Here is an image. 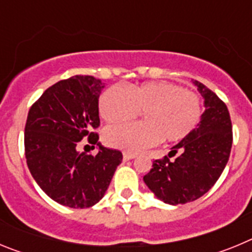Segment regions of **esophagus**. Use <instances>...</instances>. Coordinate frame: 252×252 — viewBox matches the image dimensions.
<instances>
[{"label": "esophagus", "instance_id": "esophagus-1", "mask_svg": "<svg viewBox=\"0 0 252 252\" xmlns=\"http://www.w3.org/2000/svg\"><path fill=\"white\" fill-rule=\"evenodd\" d=\"M135 154H130V153H124V160L125 161H128V160H132L135 159Z\"/></svg>", "mask_w": 252, "mask_h": 252}]
</instances>
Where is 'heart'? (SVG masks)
Here are the masks:
<instances>
[{
    "instance_id": "obj_1",
    "label": "heart",
    "mask_w": 252,
    "mask_h": 252,
    "mask_svg": "<svg viewBox=\"0 0 252 252\" xmlns=\"http://www.w3.org/2000/svg\"><path fill=\"white\" fill-rule=\"evenodd\" d=\"M139 112L145 122L107 128V145L136 154L160 140H183L201 120L202 106L194 92L168 82L131 86L127 92L121 87H111L99 99V115L108 124L130 121Z\"/></svg>"
}]
</instances>
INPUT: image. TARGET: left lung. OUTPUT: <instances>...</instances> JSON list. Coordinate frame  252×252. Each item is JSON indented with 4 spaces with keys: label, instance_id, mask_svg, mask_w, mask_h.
Listing matches in <instances>:
<instances>
[{
    "label": "left lung",
    "instance_id": "8db88e82",
    "mask_svg": "<svg viewBox=\"0 0 252 252\" xmlns=\"http://www.w3.org/2000/svg\"><path fill=\"white\" fill-rule=\"evenodd\" d=\"M204 99L197 127L171 148L168 157L153 162L144 182L166 204L193 202L206 194L221 177L232 148V124L227 106L215 92L194 81ZM176 157L175 159L170 158Z\"/></svg>",
    "mask_w": 252,
    "mask_h": 252
}]
</instances>
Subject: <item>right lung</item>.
<instances>
[{"label": "right lung", "instance_id": "obj_1", "mask_svg": "<svg viewBox=\"0 0 252 252\" xmlns=\"http://www.w3.org/2000/svg\"><path fill=\"white\" fill-rule=\"evenodd\" d=\"M104 83L74 75L49 87L31 106L25 125L29 170L46 195L62 206L88 208L103 198L122 153L98 142V98ZM84 137L99 146L97 156L79 153Z\"/></svg>", "mask_w": 252, "mask_h": 252}]
</instances>
